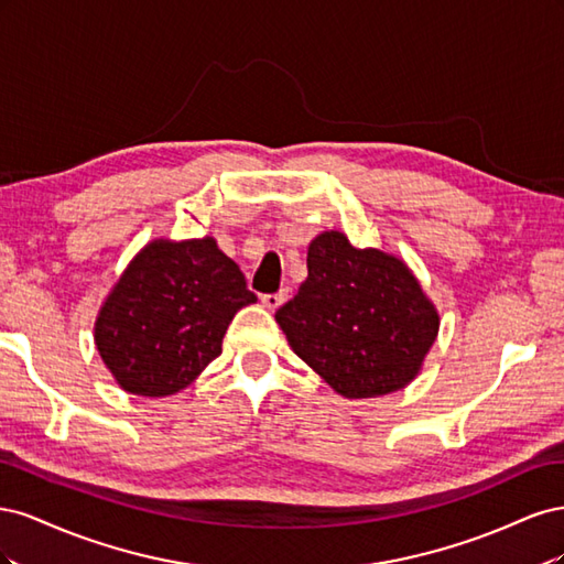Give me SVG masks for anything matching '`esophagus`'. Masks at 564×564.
<instances>
[{
    "mask_svg": "<svg viewBox=\"0 0 564 564\" xmlns=\"http://www.w3.org/2000/svg\"><path fill=\"white\" fill-rule=\"evenodd\" d=\"M286 289H282V292H278V294H263L261 296V303L265 305V308L268 311H278L280 308V305L286 301Z\"/></svg>",
    "mask_w": 564,
    "mask_h": 564,
    "instance_id": "esophagus-1",
    "label": "esophagus"
}]
</instances>
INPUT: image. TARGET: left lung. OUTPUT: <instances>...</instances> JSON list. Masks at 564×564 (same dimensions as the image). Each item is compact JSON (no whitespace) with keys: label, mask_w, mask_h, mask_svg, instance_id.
I'll return each instance as SVG.
<instances>
[{"label":"left lung","mask_w":564,"mask_h":564,"mask_svg":"<svg viewBox=\"0 0 564 564\" xmlns=\"http://www.w3.org/2000/svg\"><path fill=\"white\" fill-rule=\"evenodd\" d=\"M275 319L301 360L348 400L412 383L440 332L437 308L409 265L357 249L338 230L311 242L308 278Z\"/></svg>","instance_id":"8db88e82"}]
</instances>
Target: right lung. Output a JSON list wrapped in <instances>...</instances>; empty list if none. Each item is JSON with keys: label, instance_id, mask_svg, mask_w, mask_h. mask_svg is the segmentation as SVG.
Segmentation results:
<instances>
[{"label": "right lung", "instance_id": "obj_1", "mask_svg": "<svg viewBox=\"0 0 564 564\" xmlns=\"http://www.w3.org/2000/svg\"><path fill=\"white\" fill-rule=\"evenodd\" d=\"M256 303L214 237L148 242L100 305L94 340L117 386L141 398L176 395L220 355L235 313Z\"/></svg>", "mask_w": 564, "mask_h": 564}]
</instances>
